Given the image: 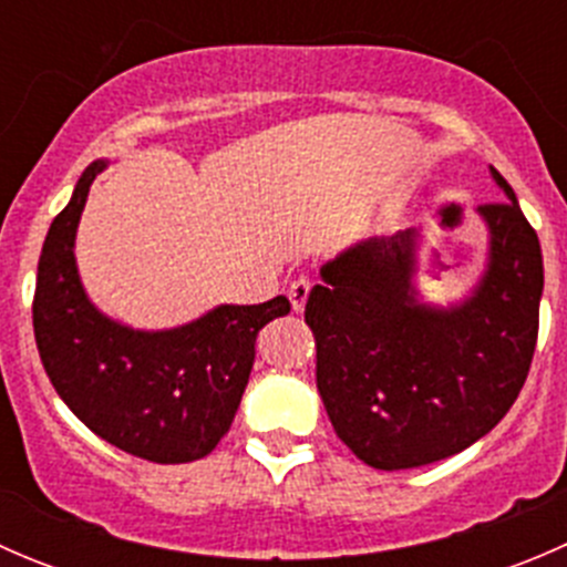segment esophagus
Here are the masks:
<instances>
[{
	"instance_id": "obj_1",
	"label": "esophagus",
	"mask_w": 567,
	"mask_h": 567,
	"mask_svg": "<svg viewBox=\"0 0 567 567\" xmlns=\"http://www.w3.org/2000/svg\"><path fill=\"white\" fill-rule=\"evenodd\" d=\"M310 290H312L310 277H299V279H293V285H290V290H288V299H290V305H293V310H296V312L305 310L307 296H310Z\"/></svg>"
}]
</instances>
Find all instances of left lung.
<instances>
[{
	"label": "left lung",
	"mask_w": 567,
	"mask_h": 567,
	"mask_svg": "<svg viewBox=\"0 0 567 567\" xmlns=\"http://www.w3.org/2000/svg\"><path fill=\"white\" fill-rule=\"evenodd\" d=\"M480 205L488 266L453 307L416 301L420 233L370 238L320 268L305 320L318 392L346 447L373 468L425 466L483 439L511 411L537 342L543 255L516 192Z\"/></svg>",
	"instance_id": "1"
}]
</instances>
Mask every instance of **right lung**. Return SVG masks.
Returning a JSON list of instances; mask_svg holds the SVG:
<instances>
[{"label":"right lung","instance_id":"add662e5","mask_svg":"<svg viewBox=\"0 0 567 567\" xmlns=\"http://www.w3.org/2000/svg\"><path fill=\"white\" fill-rule=\"evenodd\" d=\"M93 162L51 221L38 262L32 326L45 375L68 409L104 442L153 463L199 461L230 431L255 364L257 331L290 301L221 305L167 331L106 318L82 288L73 257Z\"/></svg>","mask_w":567,"mask_h":567}]
</instances>
